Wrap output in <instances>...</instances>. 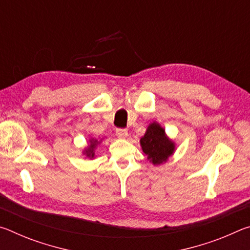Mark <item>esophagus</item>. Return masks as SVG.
<instances>
[{
  "instance_id": "esophagus-1",
  "label": "esophagus",
  "mask_w": 250,
  "mask_h": 250,
  "mask_svg": "<svg viewBox=\"0 0 250 250\" xmlns=\"http://www.w3.org/2000/svg\"><path fill=\"white\" fill-rule=\"evenodd\" d=\"M116 134L119 139H126V138H128V135H129L128 130H125V129H118L116 131Z\"/></svg>"
}]
</instances>
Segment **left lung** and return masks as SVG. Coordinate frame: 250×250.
I'll return each instance as SVG.
<instances>
[{"mask_svg": "<svg viewBox=\"0 0 250 250\" xmlns=\"http://www.w3.org/2000/svg\"><path fill=\"white\" fill-rule=\"evenodd\" d=\"M140 146L147 161L154 167L167 163L176 149L175 141L168 137L166 129L156 121L147 125L146 133L140 139Z\"/></svg>", "mask_w": 250, "mask_h": 250, "instance_id": "left-lung-1", "label": "left lung"}]
</instances>
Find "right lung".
I'll use <instances>...</instances> for the list:
<instances>
[{"label":"right lung","mask_w":250,"mask_h":250,"mask_svg":"<svg viewBox=\"0 0 250 250\" xmlns=\"http://www.w3.org/2000/svg\"><path fill=\"white\" fill-rule=\"evenodd\" d=\"M104 138H100V139H96L90 137L89 140L87 141V146L83 147V155L84 156V159H89V160H94L96 158V150L97 147L100 146V143L103 142Z\"/></svg>","instance_id":"add662e5"}]
</instances>
